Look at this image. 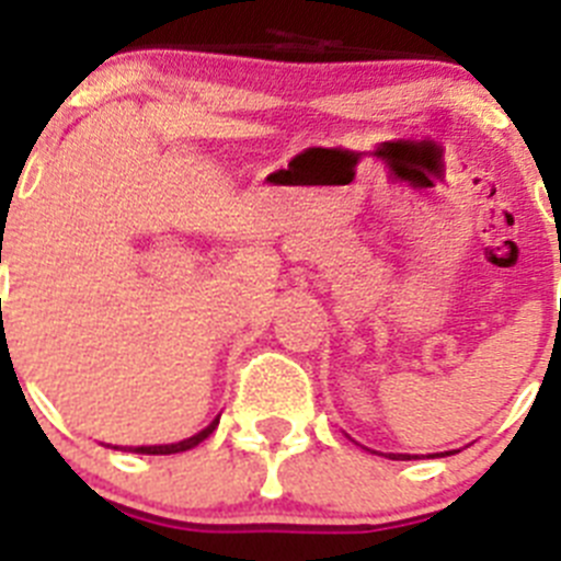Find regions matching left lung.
Instances as JSON below:
<instances>
[{"mask_svg": "<svg viewBox=\"0 0 561 561\" xmlns=\"http://www.w3.org/2000/svg\"><path fill=\"white\" fill-rule=\"evenodd\" d=\"M385 458H393V460H404V458H413V455H399V453H388V455H385ZM415 458H419V455H415Z\"/></svg>", "mask_w": 561, "mask_h": 561, "instance_id": "obj_1", "label": "left lung"}]
</instances>
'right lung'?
<instances>
[{"mask_svg": "<svg viewBox=\"0 0 561 561\" xmlns=\"http://www.w3.org/2000/svg\"><path fill=\"white\" fill-rule=\"evenodd\" d=\"M216 427H219V419H213L210 424H207V427L202 430V433L191 435V438L180 440V444H160V447H134L131 453H137V455H173V453H187V449L199 447L202 440H205L207 435H210Z\"/></svg>", "mask_w": 561, "mask_h": 561, "instance_id": "right-lung-1", "label": "right lung"}]
</instances>
